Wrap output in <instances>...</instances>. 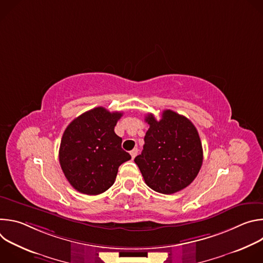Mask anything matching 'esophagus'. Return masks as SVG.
Here are the masks:
<instances>
[{
  "instance_id": "34e87169",
  "label": "esophagus",
  "mask_w": 263,
  "mask_h": 263,
  "mask_svg": "<svg viewBox=\"0 0 263 263\" xmlns=\"http://www.w3.org/2000/svg\"><path fill=\"white\" fill-rule=\"evenodd\" d=\"M137 153H138V149H137V148H133V149H132V151L130 152L132 159H134V158H135V156L137 155Z\"/></svg>"
}]
</instances>
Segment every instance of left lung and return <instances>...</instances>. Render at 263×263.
I'll use <instances>...</instances> for the list:
<instances>
[{
    "label": "left lung",
    "instance_id": "obj_1",
    "mask_svg": "<svg viewBox=\"0 0 263 263\" xmlns=\"http://www.w3.org/2000/svg\"><path fill=\"white\" fill-rule=\"evenodd\" d=\"M149 125L143 149L134 161L145 184L153 191L172 195L184 190L198 176L203 162L202 142L195 125L173 110L157 121L148 114Z\"/></svg>",
    "mask_w": 263,
    "mask_h": 263
}]
</instances>
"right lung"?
I'll use <instances>...</instances> for the list:
<instances>
[{
    "instance_id": "right-lung-1",
    "label": "right lung",
    "mask_w": 263,
    "mask_h": 263,
    "mask_svg": "<svg viewBox=\"0 0 263 263\" xmlns=\"http://www.w3.org/2000/svg\"><path fill=\"white\" fill-rule=\"evenodd\" d=\"M122 112L97 107L74 119L65 129L59 148L62 172L74 190L97 196L114 185L119 167L131 159L115 132Z\"/></svg>"
}]
</instances>
